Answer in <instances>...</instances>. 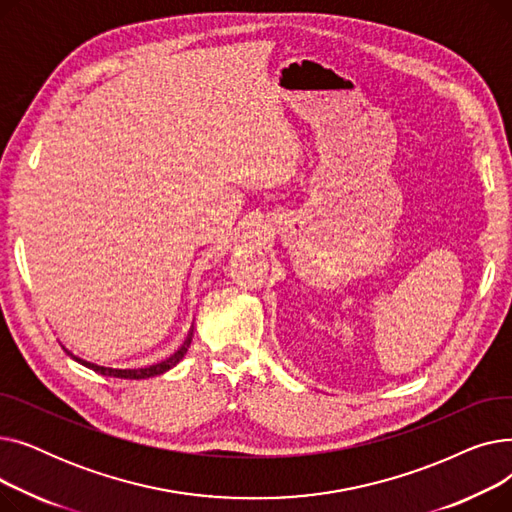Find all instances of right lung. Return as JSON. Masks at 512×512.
<instances>
[{"instance_id": "right-lung-1", "label": "right lung", "mask_w": 512, "mask_h": 512, "mask_svg": "<svg viewBox=\"0 0 512 512\" xmlns=\"http://www.w3.org/2000/svg\"><path fill=\"white\" fill-rule=\"evenodd\" d=\"M191 336L193 334H188V338L178 348H174V351L170 355H166L164 359H159V361H155L151 365L134 367V369H120V367H112V365H105V363H93V361H87L83 357H76L74 353L68 351V348H66V353L74 361H78L80 365H85V367H89V369H93V371H97L101 375H110V378H124V380H145V378H153V375H161V373L170 371L172 367H176L182 361V357L186 355L188 346H191Z\"/></svg>"}]
</instances>
